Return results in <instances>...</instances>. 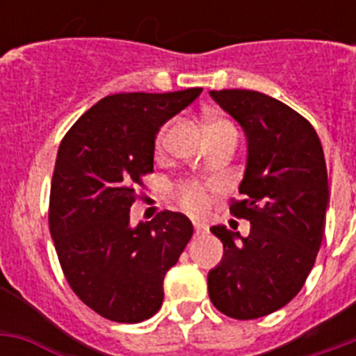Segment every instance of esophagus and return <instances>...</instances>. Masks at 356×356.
Here are the masks:
<instances>
[{
  "label": "esophagus",
  "instance_id": "obj_1",
  "mask_svg": "<svg viewBox=\"0 0 356 356\" xmlns=\"http://www.w3.org/2000/svg\"><path fill=\"white\" fill-rule=\"evenodd\" d=\"M194 229H195V234L207 233V225H203V223H194Z\"/></svg>",
  "mask_w": 356,
  "mask_h": 356
}]
</instances>
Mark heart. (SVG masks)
<instances>
[{"instance_id":"b5f03b06","label":"heart","mask_w":356,"mask_h":356,"mask_svg":"<svg viewBox=\"0 0 356 356\" xmlns=\"http://www.w3.org/2000/svg\"><path fill=\"white\" fill-rule=\"evenodd\" d=\"M227 125H231V123L225 122V120H212V122L207 125V133L212 131V129L227 127ZM166 133L168 125H164V127L159 131V134H156V151H161L162 147H164ZM209 190H211V186L197 183V181H184V183H181L177 186L175 195H177V201L181 203V207H183L184 211L192 212V214H200V212H203L207 207H209Z\"/></svg>"}]
</instances>
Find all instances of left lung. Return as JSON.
I'll return each instance as SVG.
<instances>
[{
	"label": "left lung",
	"mask_w": 356,
	"mask_h": 356,
	"mask_svg": "<svg viewBox=\"0 0 356 356\" xmlns=\"http://www.w3.org/2000/svg\"><path fill=\"white\" fill-rule=\"evenodd\" d=\"M242 125L248 164L245 200L231 214L251 223L249 236L211 227L223 243L222 262L209 271V296L234 320L262 318L290 303L316 262L329 205L323 147L309 120L254 90H211Z\"/></svg>",
	"instance_id": "obj_1"
}]
</instances>
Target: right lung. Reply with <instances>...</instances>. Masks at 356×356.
<instances>
[{
	"mask_svg": "<svg viewBox=\"0 0 356 356\" xmlns=\"http://www.w3.org/2000/svg\"><path fill=\"white\" fill-rule=\"evenodd\" d=\"M203 88L129 92L99 99L58 145L49 231L75 296L103 318L138 323L159 312L164 277L194 234L188 218L162 211L129 225V211L153 172L159 129Z\"/></svg>",
	"mask_w": 356,
	"mask_h": 356,
	"instance_id": "right-lung-1",
	"label": "right lung"
}]
</instances>
